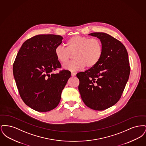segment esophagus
I'll use <instances>...</instances> for the list:
<instances>
[{
    "mask_svg": "<svg viewBox=\"0 0 146 146\" xmlns=\"http://www.w3.org/2000/svg\"><path fill=\"white\" fill-rule=\"evenodd\" d=\"M76 75V72H71V76H75Z\"/></svg>",
    "mask_w": 146,
    "mask_h": 146,
    "instance_id": "esophagus-1",
    "label": "esophagus"
}]
</instances>
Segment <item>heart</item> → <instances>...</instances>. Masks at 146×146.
Wrapping results in <instances>:
<instances>
[{
  "mask_svg": "<svg viewBox=\"0 0 146 146\" xmlns=\"http://www.w3.org/2000/svg\"><path fill=\"white\" fill-rule=\"evenodd\" d=\"M66 48L58 46L55 49L57 60L62 64L68 62L73 55L74 60L63 66L66 70L76 71L92 68L100 62L103 54V45L97 38L74 35L66 42Z\"/></svg>",
  "mask_w": 146,
  "mask_h": 146,
  "instance_id": "heart-1",
  "label": "heart"
}]
</instances>
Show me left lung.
<instances>
[{
  "mask_svg": "<svg viewBox=\"0 0 146 146\" xmlns=\"http://www.w3.org/2000/svg\"><path fill=\"white\" fill-rule=\"evenodd\" d=\"M102 43V56L94 67L79 72L78 89L86 106L96 111L107 109L120 100L130 72L125 46L111 35L92 33Z\"/></svg>",
  "mask_w": 146,
  "mask_h": 146,
  "instance_id": "1",
  "label": "left lung"
}]
</instances>
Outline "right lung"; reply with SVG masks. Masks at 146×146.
<instances>
[{"mask_svg":"<svg viewBox=\"0 0 146 146\" xmlns=\"http://www.w3.org/2000/svg\"><path fill=\"white\" fill-rule=\"evenodd\" d=\"M62 36L37 35L24 42L13 64V74L20 95L25 104L39 112L52 110L59 104L70 72L62 70L55 49Z\"/></svg>","mask_w":146,"mask_h":146,"instance_id":"right-lung-1","label":"right lung"}]
</instances>
